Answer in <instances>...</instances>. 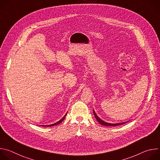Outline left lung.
<instances>
[{
	"mask_svg": "<svg viewBox=\"0 0 160 160\" xmlns=\"http://www.w3.org/2000/svg\"><path fill=\"white\" fill-rule=\"evenodd\" d=\"M93 112H94V116H95L96 118L97 119L98 122L100 124H101V125H105V126H118V125H122V124H124V123H127V122H123V123H109L105 122L102 121V120H101V119L98 117V115L96 114L95 111H93Z\"/></svg>",
	"mask_w": 160,
	"mask_h": 160,
	"instance_id": "left-lung-1",
	"label": "left lung"
}]
</instances>
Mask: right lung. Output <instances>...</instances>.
Segmentation results:
<instances>
[{
  "label": "right lung",
  "instance_id": "1",
  "mask_svg": "<svg viewBox=\"0 0 160 160\" xmlns=\"http://www.w3.org/2000/svg\"><path fill=\"white\" fill-rule=\"evenodd\" d=\"M67 114V113H66ZM66 115H64V117L62 118V119H61L59 121H58V122H56V123H54V124H52V125H44V126H43V127H51V126H54V125H58V124H59L60 123H61L64 120V118H65V117H66Z\"/></svg>",
  "mask_w": 160,
  "mask_h": 160
}]
</instances>
